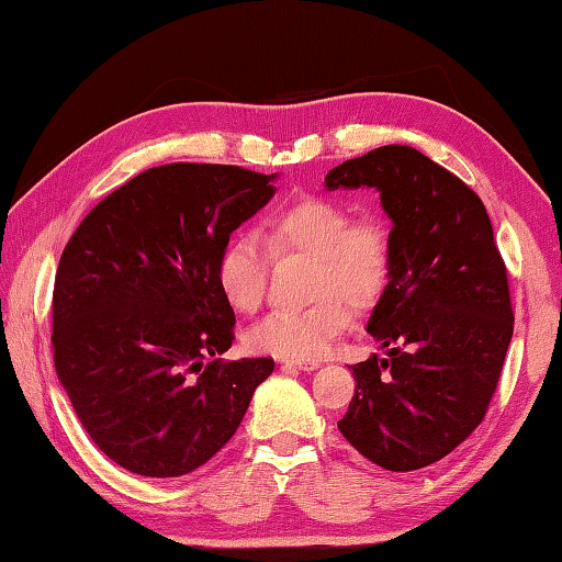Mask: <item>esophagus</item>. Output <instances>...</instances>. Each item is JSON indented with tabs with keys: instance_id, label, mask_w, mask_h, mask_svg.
<instances>
[{
	"instance_id": "esophagus-1",
	"label": "esophagus",
	"mask_w": 562,
	"mask_h": 562,
	"mask_svg": "<svg viewBox=\"0 0 562 562\" xmlns=\"http://www.w3.org/2000/svg\"><path fill=\"white\" fill-rule=\"evenodd\" d=\"M283 366H293L297 371H315L319 369V361H283Z\"/></svg>"
}]
</instances>
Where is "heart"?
<instances>
[{"instance_id": "heart-1", "label": "heart", "mask_w": 562, "mask_h": 562, "mask_svg": "<svg viewBox=\"0 0 562 562\" xmlns=\"http://www.w3.org/2000/svg\"><path fill=\"white\" fill-rule=\"evenodd\" d=\"M265 241L249 233L227 239L215 265V281L235 313L251 315L265 303L271 257L313 259L303 311H277L249 329L247 345L269 357L323 359L351 327V312L371 313L391 289L395 251L381 217L353 213L325 196H301L265 221ZM272 255L269 256L268 251ZM350 306L347 308L346 305Z\"/></svg>"}]
</instances>
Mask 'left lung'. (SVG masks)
Wrapping results in <instances>:
<instances>
[{"instance_id":"1","label":"left lung","mask_w":562,"mask_h":562,"mask_svg":"<svg viewBox=\"0 0 562 562\" xmlns=\"http://www.w3.org/2000/svg\"><path fill=\"white\" fill-rule=\"evenodd\" d=\"M329 191L373 187L393 221L391 289L369 329L387 359L353 363L339 431L385 471L441 461L485 419L514 331L507 267L477 193L407 145L353 157Z\"/></svg>"}]
</instances>
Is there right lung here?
<instances>
[{
	"label": "right lung",
	"mask_w": 562,
	"mask_h": 562,
	"mask_svg": "<svg viewBox=\"0 0 562 562\" xmlns=\"http://www.w3.org/2000/svg\"><path fill=\"white\" fill-rule=\"evenodd\" d=\"M271 179L235 165L145 169L63 249L55 371L91 441L125 471L179 477L209 463L271 375L269 357L217 359L235 313L215 281L217 255L269 203Z\"/></svg>",
	"instance_id": "1"
}]
</instances>
